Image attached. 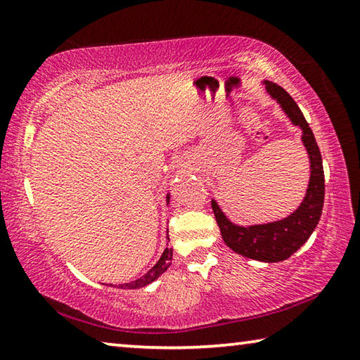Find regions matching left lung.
<instances>
[{
  "instance_id": "left-lung-1",
  "label": "left lung",
  "mask_w": 360,
  "mask_h": 360,
  "mask_svg": "<svg viewBox=\"0 0 360 360\" xmlns=\"http://www.w3.org/2000/svg\"><path fill=\"white\" fill-rule=\"evenodd\" d=\"M265 87L266 92L281 105L283 111L289 115L292 124L300 127L303 131L302 141L308 150L309 163H311V178H309L307 195H304L300 208H297V211L292 212L289 217L271 224L251 225V227L231 224L224 216L214 200L211 202V206L225 245L233 249L236 254L245 255V257L271 264V262H281L290 257L311 236L322 212L326 186L321 150L300 108L278 84L265 81Z\"/></svg>"
}]
</instances>
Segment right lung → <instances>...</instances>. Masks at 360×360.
I'll return each mask as SVG.
<instances>
[{
	"label": "right lung",
	"instance_id": "obj_1",
	"mask_svg": "<svg viewBox=\"0 0 360 360\" xmlns=\"http://www.w3.org/2000/svg\"><path fill=\"white\" fill-rule=\"evenodd\" d=\"M167 200H169V197H167ZM172 257H173V248H167L165 251H163L162 257L158 259L157 264L152 266L150 270L146 273L144 276L138 278L136 281H131V283H127V284H120L119 288L120 289H139V288H144V285H148L152 281H155V279L160 276L162 273L167 271V268L169 266V264H172Z\"/></svg>",
	"mask_w": 360,
	"mask_h": 360
}]
</instances>
